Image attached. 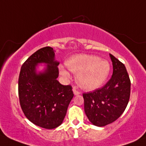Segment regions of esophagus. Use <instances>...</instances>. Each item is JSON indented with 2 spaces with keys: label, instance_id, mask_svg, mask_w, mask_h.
Masks as SVG:
<instances>
[{
  "label": "esophagus",
  "instance_id": "obj_1",
  "mask_svg": "<svg viewBox=\"0 0 146 146\" xmlns=\"http://www.w3.org/2000/svg\"><path fill=\"white\" fill-rule=\"evenodd\" d=\"M73 93H74V95L75 96H77V95H79L80 94V92L77 90H76V87H73Z\"/></svg>",
  "mask_w": 146,
  "mask_h": 146
}]
</instances>
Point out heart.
<instances>
[{
  "mask_svg": "<svg viewBox=\"0 0 146 146\" xmlns=\"http://www.w3.org/2000/svg\"><path fill=\"white\" fill-rule=\"evenodd\" d=\"M66 64L70 71L77 73L78 85L88 91L96 90L104 85L110 69L108 61L95 55H74L66 61ZM59 71L64 79L70 78V73L64 67H59Z\"/></svg>",
  "mask_w": 146,
  "mask_h": 146,
  "instance_id": "b5f03b06",
  "label": "heart"
}]
</instances>
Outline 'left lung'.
<instances>
[{
  "instance_id": "8db88e82",
  "label": "left lung",
  "mask_w": 146,
  "mask_h": 146,
  "mask_svg": "<svg viewBox=\"0 0 146 146\" xmlns=\"http://www.w3.org/2000/svg\"><path fill=\"white\" fill-rule=\"evenodd\" d=\"M113 76L102 88L83 94L84 108L90 122L97 127L109 125L125 111L130 96L129 77L125 65L110 54Z\"/></svg>"
}]
</instances>
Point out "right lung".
Wrapping results in <instances>:
<instances>
[{"label": "right lung", "instance_id": "1", "mask_svg": "<svg viewBox=\"0 0 146 146\" xmlns=\"http://www.w3.org/2000/svg\"><path fill=\"white\" fill-rule=\"evenodd\" d=\"M42 64L40 70L39 65ZM59 64L53 48L40 49L24 63L18 82L19 102L25 116L34 125L48 129L62 124L73 97L72 87L56 80Z\"/></svg>", "mask_w": 146, "mask_h": 146}]
</instances>
